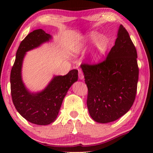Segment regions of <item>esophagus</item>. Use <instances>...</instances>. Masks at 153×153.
<instances>
[{
  "instance_id": "1",
  "label": "esophagus",
  "mask_w": 153,
  "mask_h": 153,
  "mask_svg": "<svg viewBox=\"0 0 153 153\" xmlns=\"http://www.w3.org/2000/svg\"><path fill=\"white\" fill-rule=\"evenodd\" d=\"M79 79H81V80H83L84 79V76H83L82 71L79 70Z\"/></svg>"
}]
</instances>
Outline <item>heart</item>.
Returning a JSON list of instances; mask_svg holds the SVG:
<instances>
[{"instance_id": "1", "label": "heart", "mask_w": 153, "mask_h": 153, "mask_svg": "<svg viewBox=\"0 0 153 153\" xmlns=\"http://www.w3.org/2000/svg\"><path fill=\"white\" fill-rule=\"evenodd\" d=\"M87 42L93 43L95 42V49L92 54V59L94 61H98L101 59L107 51L108 47V39L104 35H98L97 33L92 32L87 36ZM84 47V45H79L76 47V51H80Z\"/></svg>"}]
</instances>
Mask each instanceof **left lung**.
<instances>
[{
	"instance_id": "1",
	"label": "left lung",
	"mask_w": 153,
	"mask_h": 153,
	"mask_svg": "<svg viewBox=\"0 0 153 153\" xmlns=\"http://www.w3.org/2000/svg\"><path fill=\"white\" fill-rule=\"evenodd\" d=\"M137 58L129 33L120 25L115 45L106 59L97 64H81L88 91V109L95 122H113L130 109L139 79Z\"/></svg>"
}]
</instances>
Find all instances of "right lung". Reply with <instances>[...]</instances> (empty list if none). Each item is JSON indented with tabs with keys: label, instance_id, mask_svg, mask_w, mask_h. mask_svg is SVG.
Here are the masks:
<instances>
[{
	"label": "right lung",
	"instance_id": "obj_1",
	"mask_svg": "<svg viewBox=\"0 0 153 153\" xmlns=\"http://www.w3.org/2000/svg\"><path fill=\"white\" fill-rule=\"evenodd\" d=\"M51 38V35L42 29L29 33L18 48L10 74L12 99L16 111L26 120L39 125H47L56 120L65 96L71 85L78 80V70H72L65 76H54L49 85L39 93H30L25 87L22 68L26 52Z\"/></svg>",
	"mask_w": 153,
	"mask_h": 153
}]
</instances>
